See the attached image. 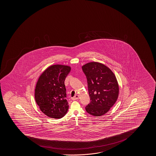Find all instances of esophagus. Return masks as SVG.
Returning <instances> with one entry per match:
<instances>
[{
	"instance_id": "34e87169",
	"label": "esophagus",
	"mask_w": 156,
	"mask_h": 156,
	"mask_svg": "<svg viewBox=\"0 0 156 156\" xmlns=\"http://www.w3.org/2000/svg\"><path fill=\"white\" fill-rule=\"evenodd\" d=\"M79 96L78 95H75L74 97H73V98H72V100H78V98H79Z\"/></svg>"
}]
</instances>
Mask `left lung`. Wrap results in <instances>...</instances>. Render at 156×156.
<instances>
[{"instance_id":"8db88e82","label":"left lung","mask_w":156,"mask_h":156,"mask_svg":"<svg viewBox=\"0 0 156 156\" xmlns=\"http://www.w3.org/2000/svg\"><path fill=\"white\" fill-rule=\"evenodd\" d=\"M87 79L90 102L85 108L95 117L104 115L115 105L119 95V85L113 72L99 62L87 63L82 66Z\"/></svg>"}]
</instances>
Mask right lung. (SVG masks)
I'll return each instance as SVG.
<instances>
[{"label":"right lung","instance_id":"obj_1","mask_svg":"<svg viewBox=\"0 0 156 156\" xmlns=\"http://www.w3.org/2000/svg\"><path fill=\"white\" fill-rule=\"evenodd\" d=\"M71 66L54 64L43 71L37 81L34 98L40 110L51 118L60 119L68 110L64 80Z\"/></svg>","mask_w":156,"mask_h":156}]
</instances>
